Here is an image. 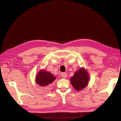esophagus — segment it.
Returning a JSON list of instances; mask_svg holds the SVG:
<instances>
[{"label":"esophagus","instance_id":"obj_1","mask_svg":"<svg viewBox=\"0 0 121 121\" xmlns=\"http://www.w3.org/2000/svg\"><path fill=\"white\" fill-rule=\"evenodd\" d=\"M61 74H62V75H62V77L63 78H66L67 77V73H65V72H64V73H62Z\"/></svg>","mask_w":121,"mask_h":121}]
</instances>
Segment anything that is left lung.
Instances as JSON below:
<instances>
[{
	"label": "left lung",
	"instance_id": "8db88e82",
	"mask_svg": "<svg viewBox=\"0 0 121 121\" xmlns=\"http://www.w3.org/2000/svg\"><path fill=\"white\" fill-rule=\"evenodd\" d=\"M70 80L75 89L80 91L87 86L90 78L87 71L83 68L76 72Z\"/></svg>",
	"mask_w": 121,
	"mask_h": 121
}]
</instances>
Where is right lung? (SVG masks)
I'll use <instances>...</instances> for the list:
<instances>
[{"label": "right lung", "instance_id": "right-lung-1", "mask_svg": "<svg viewBox=\"0 0 121 121\" xmlns=\"http://www.w3.org/2000/svg\"><path fill=\"white\" fill-rule=\"evenodd\" d=\"M55 79V77L50 72L42 70L38 73L36 81L38 85L44 88H48L47 89H49L50 85Z\"/></svg>", "mask_w": 121, "mask_h": 121}]
</instances>
